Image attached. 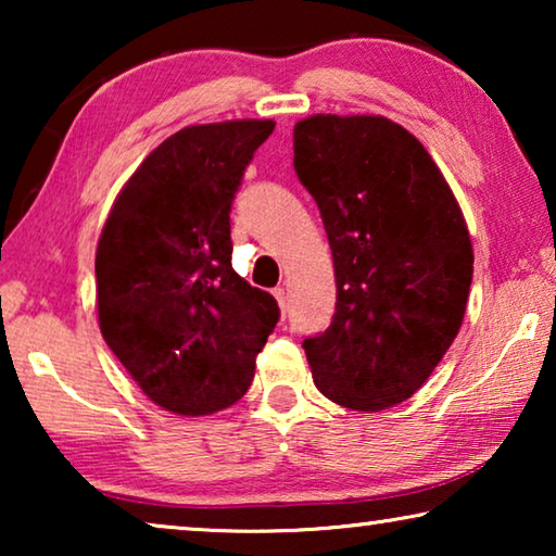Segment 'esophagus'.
Segmentation results:
<instances>
[{
  "instance_id": "34e87169",
  "label": "esophagus",
  "mask_w": 556,
  "mask_h": 556,
  "mask_svg": "<svg viewBox=\"0 0 556 556\" xmlns=\"http://www.w3.org/2000/svg\"><path fill=\"white\" fill-rule=\"evenodd\" d=\"M275 299H277V304L281 308V316H287V291L281 289V287H277L275 289Z\"/></svg>"
}]
</instances>
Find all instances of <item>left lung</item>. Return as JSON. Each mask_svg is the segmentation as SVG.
I'll use <instances>...</instances> for the list:
<instances>
[{"label":"left lung","instance_id":"8db88e82","mask_svg":"<svg viewBox=\"0 0 556 556\" xmlns=\"http://www.w3.org/2000/svg\"><path fill=\"white\" fill-rule=\"evenodd\" d=\"M294 168L321 211L336 314L304 351L318 392L380 412L412 397L464 324L473 248L425 144L380 115H312Z\"/></svg>","mask_w":556,"mask_h":556}]
</instances>
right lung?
Returning <instances> with one entry per match:
<instances>
[{
    "instance_id": "1",
    "label": "right lung",
    "mask_w": 556,
    "mask_h": 556,
    "mask_svg": "<svg viewBox=\"0 0 556 556\" xmlns=\"http://www.w3.org/2000/svg\"><path fill=\"white\" fill-rule=\"evenodd\" d=\"M271 119L191 125L122 186L96 252L105 343L149 400L203 417L238 402L279 321L232 269L230 208Z\"/></svg>"
}]
</instances>
